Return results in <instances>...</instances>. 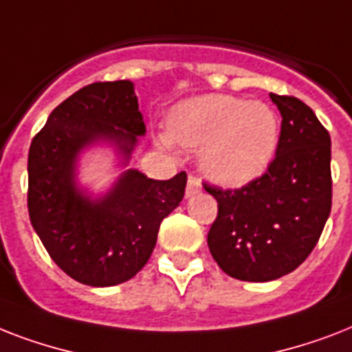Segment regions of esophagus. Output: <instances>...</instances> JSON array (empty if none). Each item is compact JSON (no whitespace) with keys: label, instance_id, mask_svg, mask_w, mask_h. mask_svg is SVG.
I'll list each match as a JSON object with an SVG mask.
<instances>
[{"label":"esophagus","instance_id":"1","mask_svg":"<svg viewBox=\"0 0 352 352\" xmlns=\"http://www.w3.org/2000/svg\"><path fill=\"white\" fill-rule=\"evenodd\" d=\"M201 192V182H199L197 177L190 175L188 177V186H186V199L193 197V195H197Z\"/></svg>","mask_w":352,"mask_h":352}]
</instances>
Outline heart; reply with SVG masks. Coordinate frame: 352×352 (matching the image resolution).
<instances>
[{
    "instance_id": "1",
    "label": "heart",
    "mask_w": 352,
    "mask_h": 352,
    "mask_svg": "<svg viewBox=\"0 0 352 352\" xmlns=\"http://www.w3.org/2000/svg\"><path fill=\"white\" fill-rule=\"evenodd\" d=\"M279 140L276 113L263 102L230 95H201L182 100L168 117L162 148L177 142L201 148L199 164L210 181L226 188L245 186L263 175Z\"/></svg>"
}]
</instances>
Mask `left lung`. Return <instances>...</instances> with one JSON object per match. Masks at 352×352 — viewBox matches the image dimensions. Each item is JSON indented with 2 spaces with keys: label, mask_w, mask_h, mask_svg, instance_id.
Instances as JSON below:
<instances>
[{
  "label": "left lung",
  "mask_w": 352,
  "mask_h": 352,
  "mask_svg": "<svg viewBox=\"0 0 352 352\" xmlns=\"http://www.w3.org/2000/svg\"><path fill=\"white\" fill-rule=\"evenodd\" d=\"M270 98L281 113L276 159L241 190L204 186L217 199L208 248L223 272L272 281L292 272L316 246L331 214V137L294 96Z\"/></svg>",
  "instance_id": "obj_1"
}]
</instances>
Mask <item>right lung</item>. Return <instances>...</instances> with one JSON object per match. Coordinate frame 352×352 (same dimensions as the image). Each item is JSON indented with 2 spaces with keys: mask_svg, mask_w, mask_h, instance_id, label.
I'll list each match as a JSON object with an SVG mask.
<instances>
[{
  "mask_svg": "<svg viewBox=\"0 0 352 352\" xmlns=\"http://www.w3.org/2000/svg\"><path fill=\"white\" fill-rule=\"evenodd\" d=\"M146 135L129 80L85 85L49 115L29 149V215L52 261L80 283L113 287L137 276L157 243L160 223L184 197L186 173L148 179L128 168L104 194L78 181L79 157L109 145L129 166Z\"/></svg>",
  "mask_w": 352,
  "mask_h": 352,
  "instance_id": "right-lung-1",
  "label": "right lung"
}]
</instances>
